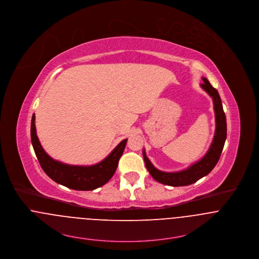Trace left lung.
<instances>
[{"label":"left lung","mask_w":259,"mask_h":259,"mask_svg":"<svg viewBox=\"0 0 259 259\" xmlns=\"http://www.w3.org/2000/svg\"><path fill=\"white\" fill-rule=\"evenodd\" d=\"M204 83L201 84V87L212 97L213 102V111L215 116V132L212 140V144L203 158H201L196 163L189 166L187 169L178 171V172H164L155 168L145 154L143 149V158L145 166L150 173V175L157 182L164 185H169L173 187L178 186H187L197 182L199 179L208 175L213 167L217 165L221 153L223 151L225 141L227 139V119L224 113L223 104L221 97L218 91L210 84L207 78H202Z\"/></svg>","instance_id":"left-lung-1"}]
</instances>
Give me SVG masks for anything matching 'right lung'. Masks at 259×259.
Returning a JSON list of instances; mask_svg holds the SVG:
<instances>
[{"instance_id":"1","label":"right lung","mask_w":259,"mask_h":259,"mask_svg":"<svg viewBox=\"0 0 259 259\" xmlns=\"http://www.w3.org/2000/svg\"><path fill=\"white\" fill-rule=\"evenodd\" d=\"M34 120L35 115L33 114L30 124L31 143L41 168L53 181L73 190L90 191L105 185L113 177L127 140L120 141L104 160L97 164L90 166L65 164L52 159L45 151L36 136Z\"/></svg>"}]
</instances>
